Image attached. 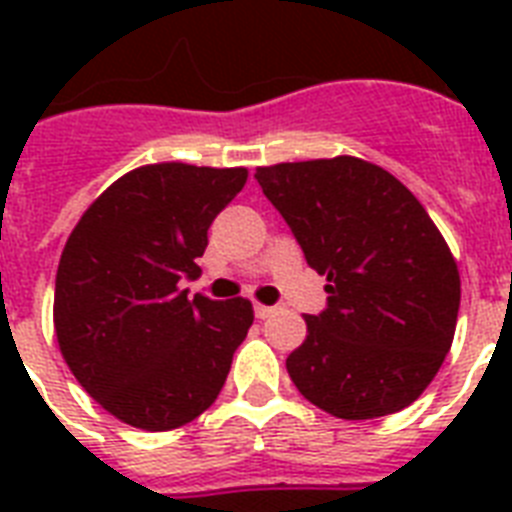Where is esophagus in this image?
Returning <instances> with one entry per match:
<instances>
[{"label":"esophagus","mask_w":512,"mask_h":512,"mask_svg":"<svg viewBox=\"0 0 512 512\" xmlns=\"http://www.w3.org/2000/svg\"><path fill=\"white\" fill-rule=\"evenodd\" d=\"M273 313H276V308H273V305L255 303V316H257V319H268V316H273Z\"/></svg>","instance_id":"34e87169"}]
</instances>
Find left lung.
I'll return each instance as SVG.
<instances>
[{
    "instance_id": "8db88e82",
    "label": "left lung",
    "mask_w": 512,
    "mask_h": 512,
    "mask_svg": "<svg viewBox=\"0 0 512 512\" xmlns=\"http://www.w3.org/2000/svg\"><path fill=\"white\" fill-rule=\"evenodd\" d=\"M255 180L327 276V308L287 372L311 404L372 420L420 398L452 348L460 273L404 183L356 156L257 167Z\"/></svg>"
}]
</instances>
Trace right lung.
Masks as SVG:
<instances>
[{"label":"right lung","instance_id":"obj_1","mask_svg":"<svg viewBox=\"0 0 512 512\" xmlns=\"http://www.w3.org/2000/svg\"><path fill=\"white\" fill-rule=\"evenodd\" d=\"M244 167L148 164L100 193L66 241L55 335L68 369L116 420L172 430L215 404L255 313L244 297H188L207 231Z\"/></svg>","mask_w":512,"mask_h":512}]
</instances>
